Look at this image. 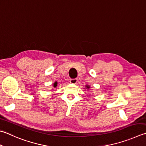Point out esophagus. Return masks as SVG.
Masks as SVG:
<instances>
[{"mask_svg":"<svg viewBox=\"0 0 146 146\" xmlns=\"http://www.w3.org/2000/svg\"><path fill=\"white\" fill-rule=\"evenodd\" d=\"M78 79H70L69 82H70L71 84H76L77 82H78Z\"/></svg>","mask_w":146,"mask_h":146,"instance_id":"34e87169","label":"esophagus"}]
</instances>
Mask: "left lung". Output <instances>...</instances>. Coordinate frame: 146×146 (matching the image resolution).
Listing matches in <instances>:
<instances>
[{
    "instance_id": "left-lung-1",
    "label": "left lung",
    "mask_w": 146,
    "mask_h": 146,
    "mask_svg": "<svg viewBox=\"0 0 146 146\" xmlns=\"http://www.w3.org/2000/svg\"><path fill=\"white\" fill-rule=\"evenodd\" d=\"M85 87H86V89H88V90L90 89V86H89V85H88V84H86V86H85Z\"/></svg>"
}]
</instances>
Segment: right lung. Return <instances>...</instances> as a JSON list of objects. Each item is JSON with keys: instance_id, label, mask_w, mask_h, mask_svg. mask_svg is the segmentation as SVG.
I'll use <instances>...</instances> for the list:
<instances>
[{"instance_id": "obj_1", "label": "right lung", "mask_w": 146, "mask_h": 146, "mask_svg": "<svg viewBox=\"0 0 146 146\" xmlns=\"http://www.w3.org/2000/svg\"><path fill=\"white\" fill-rule=\"evenodd\" d=\"M53 86H54V88H56V87L57 86V82H56V81L54 82V84H53Z\"/></svg>"}]
</instances>
